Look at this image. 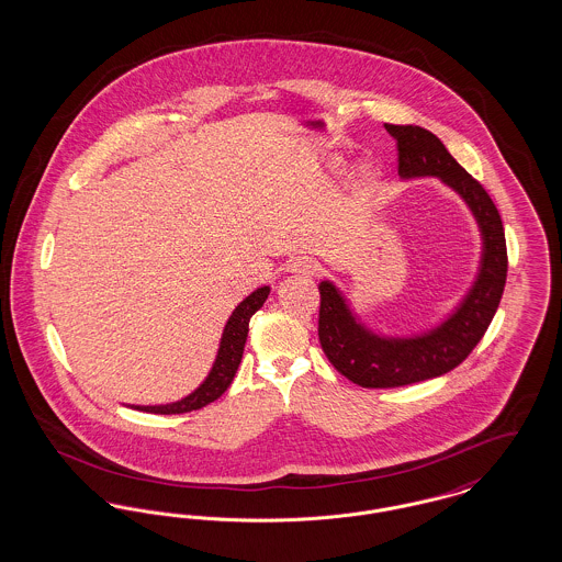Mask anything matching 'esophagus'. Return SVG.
<instances>
[{
    "mask_svg": "<svg viewBox=\"0 0 562 562\" xmlns=\"http://www.w3.org/2000/svg\"><path fill=\"white\" fill-rule=\"evenodd\" d=\"M289 271L299 276H316L321 271V263L312 257H294L289 263Z\"/></svg>",
    "mask_w": 562,
    "mask_h": 562,
    "instance_id": "esophagus-1",
    "label": "esophagus"
}]
</instances>
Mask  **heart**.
Masks as SVG:
<instances>
[{
    "label": "heart",
    "mask_w": 562,
    "mask_h": 562,
    "mask_svg": "<svg viewBox=\"0 0 562 562\" xmlns=\"http://www.w3.org/2000/svg\"><path fill=\"white\" fill-rule=\"evenodd\" d=\"M335 170H337V172H341V170H344V164H341V161H337V164H335ZM364 175H367V177H371V175H373V172H371V168H364Z\"/></svg>",
    "instance_id": "b5f03b06"
}]
</instances>
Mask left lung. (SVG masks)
<instances>
[{"instance_id":"left-lung-1","label":"left lung","mask_w":562,"mask_h":562,"mask_svg":"<svg viewBox=\"0 0 562 562\" xmlns=\"http://www.w3.org/2000/svg\"><path fill=\"white\" fill-rule=\"evenodd\" d=\"M385 131L398 140V175L404 181L436 177L465 202L481 232L479 271L447 318L428 330L394 337L369 328L330 280H322L318 337L330 364L362 387H401L453 371L476 348L493 321L508 276L502 216L481 183L461 168L436 134L422 126Z\"/></svg>"}]
</instances>
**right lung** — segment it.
Wrapping results in <instances>:
<instances>
[{
  "instance_id": "1",
  "label": "right lung",
  "mask_w": 562,
  "mask_h": 562,
  "mask_svg": "<svg viewBox=\"0 0 562 562\" xmlns=\"http://www.w3.org/2000/svg\"><path fill=\"white\" fill-rule=\"evenodd\" d=\"M268 294L269 286H261L236 305L229 321L225 322L213 369L209 371L206 379L191 394H188L181 401L168 402V404H149V406L131 404V408L145 411V413H156V415H179V413L198 411V408L211 404L216 398H221L223 392L232 385L234 374L240 367L244 344H246V337H248V322L255 316V312H259L263 307Z\"/></svg>"
}]
</instances>
